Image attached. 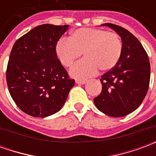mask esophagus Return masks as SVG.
I'll use <instances>...</instances> for the list:
<instances>
[{"label":"esophagus","mask_w":156,"mask_h":156,"mask_svg":"<svg viewBox=\"0 0 156 156\" xmlns=\"http://www.w3.org/2000/svg\"><path fill=\"white\" fill-rule=\"evenodd\" d=\"M87 83V80H76V83L78 84H85Z\"/></svg>","instance_id":"esophagus-1"}]
</instances>
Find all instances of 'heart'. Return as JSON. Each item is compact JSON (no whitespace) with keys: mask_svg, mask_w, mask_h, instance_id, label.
<instances>
[{"mask_svg":"<svg viewBox=\"0 0 156 156\" xmlns=\"http://www.w3.org/2000/svg\"><path fill=\"white\" fill-rule=\"evenodd\" d=\"M122 50L123 45L118 34L91 27L75 30L69 39H60L55 46L56 56L65 67L72 66L83 52L84 59L70 69V74L76 78L91 77L98 68L106 72L115 68Z\"/></svg>","mask_w":156,"mask_h":156,"instance_id":"obj_1","label":"heart"}]
</instances>
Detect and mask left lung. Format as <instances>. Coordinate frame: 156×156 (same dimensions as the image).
Masks as SVG:
<instances>
[{
    "label": "left lung",
    "instance_id": "8db88e82",
    "mask_svg": "<svg viewBox=\"0 0 156 156\" xmlns=\"http://www.w3.org/2000/svg\"><path fill=\"white\" fill-rule=\"evenodd\" d=\"M121 37L123 50L118 63L100 78L102 92L94 99L99 111L123 117L140 107L147 94L151 65L146 51L132 33L119 26L105 23Z\"/></svg>",
    "mask_w": 156,
    "mask_h": 156
}]
</instances>
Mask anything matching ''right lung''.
Returning <instances> with one entry per match:
<instances>
[{
  "instance_id": "right-lung-1",
  "label": "right lung",
  "mask_w": 156,
  "mask_h": 156,
  "mask_svg": "<svg viewBox=\"0 0 156 156\" xmlns=\"http://www.w3.org/2000/svg\"><path fill=\"white\" fill-rule=\"evenodd\" d=\"M68 28V25L43 24L13 45L6 69L7 86L16 105L31 116L56 114L74 86L55 52V46Z\"/></svg>"
}]
</instances>
